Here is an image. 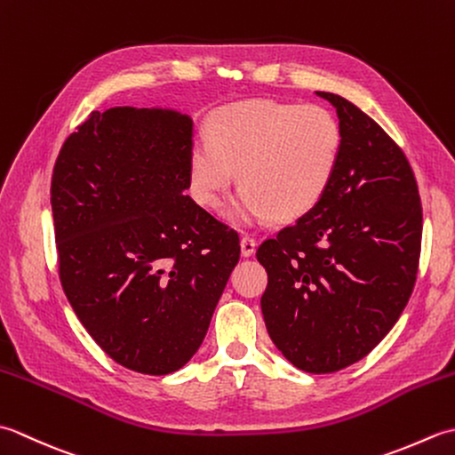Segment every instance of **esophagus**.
<instances>
[{"label":"esophagus","instance_id":"obj_1","mask_svg":"<svg viewBox=\"0 0 455 455\" xmlns=\"http://www.w3.org/2000/svg\"><path fill=\"white\" fill-rule=\"evenodd\" d=\"M256 240L250 238V236H243V240H240V252H243L244 258L248 256H254L256 252Z\"/></svg>","mask_w":455,"mask_h":455}]
</instances>
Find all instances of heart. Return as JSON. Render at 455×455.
<instances>
[{
    "instance_id": "heart-1",
    "label": "heart",
    "mask_w": 455,
    "mask_h": 455,
    "mask_svg": "<svg viewBox=\"0 0 455 455\" xmlns=\"http://www.w3.org/2000/svg\"><path fill=\"white\" fill-rule=\"evenodd\" d=\"M342 152V131L321 105L252 100L227 105L191 148L199 203L219 209L240 172L230 217L244 225L269 217L295 220L326 196Z\"/></svg>"
}]
</instances>
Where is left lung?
<instances>
[{"instance_id": "1", "label": "left lung", "mask_w": 455, "mask_h": 455, "mask_svg": "<svg viewBox=\"0 0 455 455\" xmlns=\"http://www.w3.org/2000/svg\"><path fill=\"white\" fill-rule=\"evenodd\" d=\"M336 176L321 203L258 248L267 272L262 315L277 350L308 373L360 362L407 307L417 282L422 205L404 152L336 93Z\"/></svg>"}]
</instances>
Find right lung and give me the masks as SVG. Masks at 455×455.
Masks as SVG:
<instances>
[{
  "label": "right lung",
  "instance_id": "right-lung-1",
  "mask_svg": "<svg viewBox=\"0 0 455 455\" xmlns=\"http://www.w3.org/2000/svg\"><path fill=\"white\" fill-rule=\"evenodd\" d=\"M193 121L172 109L93 111L58 154L51 205L62 289L101 350L166 375L207 334L238 235L183 191Z\"/></svg>",
  "mask_w": 455,
  "mask_h": 455
}]
</instances>
